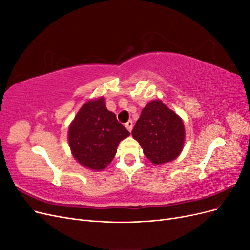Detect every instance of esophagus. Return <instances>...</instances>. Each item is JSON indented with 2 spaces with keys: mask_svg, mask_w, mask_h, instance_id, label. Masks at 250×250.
<instances>
[{
  "mask_svg": "<svg viewBox=\"0 0 250 250\" xmlns=\"http://www.w3.org/2000/svg\"><path fill=\"white\" fill-rule=\"evenodd\" d=\"M132 126H133L132 121H128V122L125 124V127L127 128V130L129 132H131V130H132Z\"/></svg>",
  "mask_w": 250,
  "mask_h": 250,
  "instance_id": "esophagus-1",
  "label": "esophagus"
}]
</instances>
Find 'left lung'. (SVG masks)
<instances>
[{"instance_id":"obj_1","label":"left lung","mask_w":250,"mask_h":250,"mask_svg":"<svg viewBox=\"0 0 250 250\" xmlns=\"http://www.w3.org/2000/svg\"><path fill=\"white\" fill-rule=\"evenodd\" d=\"M131 134L140 143L145 156L154 165L178 157L186 138L183 120L161 100L150 101L143 108Z\"/></svg>"}]
</instances>
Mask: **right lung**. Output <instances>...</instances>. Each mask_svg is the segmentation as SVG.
Here are the masks:
<instances>
[{
  "label": "right lung",
  "mask_w": 250,
  "mask_h": 250,
  "mask_svg": "<svg viewBox=\"0 0 250 250\" xmlns=\"http://www.w3.org/2000/svg\"><path fill=\"white\" fill-rule=\"evenodd\" d=\"M129 134L101 97L82 105L69 127V144L83 167L102 171L115 157L119 143Z\"/></svg>",
  "instance_id": "obj_1"
}]
</instances>
